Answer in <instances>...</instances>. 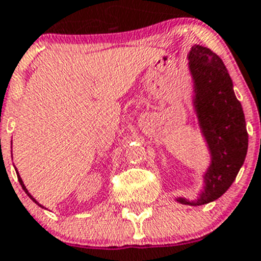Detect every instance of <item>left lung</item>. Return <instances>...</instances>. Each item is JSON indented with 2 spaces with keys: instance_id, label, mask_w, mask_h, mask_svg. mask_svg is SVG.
Listing matches in <instances>:
<instances>
[{
  "instance_id": "left-lung-1",
  "label": "left lung",
  "mask_w": 261,
  "mask_h": 261,
  "mask_svg": "<svg viewBox=\"0 0 261 261\" xmlns=\"http://www.w3.org/2000/svg\"><path fill=\"white\" fill-rule=\"evenodd\" d=\"M193 81V109L210 153L197 199L177 197L182 205L199 206L218 199L231 187L248 148V134L242 105L225 64L212 49L194 44L188 55Z\"/></svg>"
}]
</instances>
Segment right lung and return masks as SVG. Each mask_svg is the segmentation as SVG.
Segmentation results:
<instances>
[{
	"mask_svg": "<svg viewBox=\"0 0 261 261\" xmlns=\"http://www.w3.org/2000/svg\"><path fill=\"white\" fill-rule=\"evenodd\" d=\"M15 172H17V176H18V181H19V184H21L22 189H23V190H24V192H26V194H27V196L30 197V198H31V199H33V201H34V202H35V203H36V205H38V206H40V207H44V206H42V205H40V203H39V202H38V201H36V199H35V198H34V197H33V196H31V194H30V193H29V190H27V189H26V187H24V184H23V181H22L21 176H19V173H18L17 168H15Z\"/></svg>",
	"mask_w": 261,
	"mask_h": 261,
	"instance_id": "obj_1",
	"label": "right lung"
}]
</instances>
